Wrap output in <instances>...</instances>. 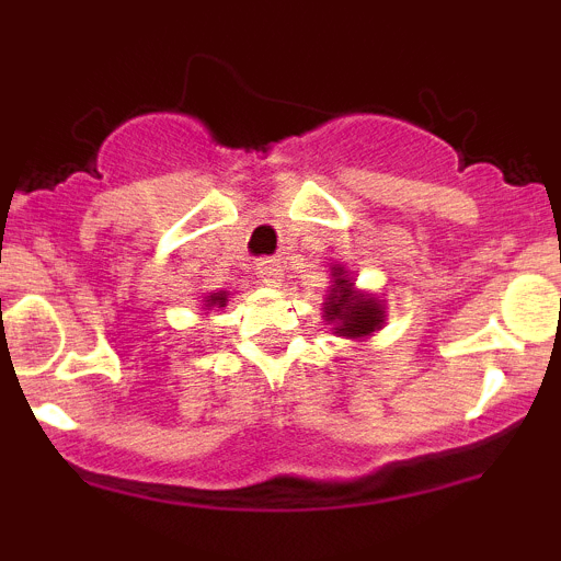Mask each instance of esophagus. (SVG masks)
<instances>
[{
	"label": "esophagus",
	"mask_w": 561,
	"mask_h": 561,
	"mask_svg": "<svg viewBox=\"0 0 561 561\" xmlns=\"http://www.w3.org/2000/svg\"><path fill=\"white\" fill-rule=\"evenodd\" d=\"M255 275L261 277V284L264 286H277L280 284V277H284V266L277 264V261H261L255 266Z\"/></svg>",
	"instance_id": "1"
}]
</instances>
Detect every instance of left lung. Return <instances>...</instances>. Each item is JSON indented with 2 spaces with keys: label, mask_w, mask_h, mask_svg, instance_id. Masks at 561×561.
<instances>
[{
  "label": "left lung",
  "mask_w": 561,
  "mask_h": 561,
  "mask_svg": "<svg viewBox=\"0 0 561 561\" xmlns=\"http://www.w3.org/2000/svg\"><path fill=\"white\" fill-rule=\"evenodd\" d=\"M329 272L331 286L323 304L325 325H331V334L342 336V340H370L388 320L385 300H379L370 291L356 289L354 275L342 264H331Z\"/></svg>",
  "instance_id": "8db88e82"
}]
</instances>
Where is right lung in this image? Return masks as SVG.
<instances>
[{
    "mask_svg": "<svg viewBox=\"0 0 561 561\" xmlns=\"http://www.w3.org/2000/svg\"><path fill=\"white\" fill-rule=\"evenodd\" d=\"M227 297H230V291H205L199 304L207 314V311H213V309H225Z\"/></svg>",
    "mask_w": 561,
    "mask_h": 561,
    "instance_id": "right-lung-1",
    "label": "right lung"
}]
</instances>
